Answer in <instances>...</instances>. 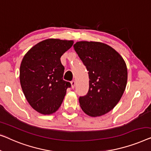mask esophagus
<instances>
[{
	"instance_id": "1",
	"label": "esophagus",
	"mask_w": 151,
	"mask_h": 151,
	"mask_svg": "<svg viewBox=\"0 0 151 151\" xmlns=\"http://www.w3.org/2000/svg\"><path fill=\"white\" fill-rule=\"evenodd\" d=\"M75 84H76V82H75V81H71V86H72V88H75Z\"/></svg>"
}]
</instances>
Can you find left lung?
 I'll list each match as a JSON object with an SVG mask.
<instances>
[{
	"instance_id": "obj_1",
	"label": "left lung",
	"mask_w": 151,
	"mask_h": 151,
	"mask_svg": "<svg viewBox=\"0 0 151 151\" xmlns=\"http://www.w3.org/2000/svg\"><path fill=\"white\" fill-rule=\"evenodd\" d=\"M73 46L90 79L88 94L78 99L81 107L92 117L103 116L114 109L124 92L126 63L116 50L102 42H77Z\"/></svg>"
}]
</instances>
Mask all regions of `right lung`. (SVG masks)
Instances as JSON below:
<instances>
[{"mask_svg": "<svg viewBox=\"0 0 151 151\" xmlns=\"http://www.w3.org/2000/svg\"><path fill=\"white\" fill-rule=\"evenodd\" d=\"M73 40L47 39L33 46L23 57L20 81L25 98L33 109L44 115L57 111L70 88L63 79L60 58L73 45Z\"/></svg>", "mask_w": 151, "mask_h": 151, "instance_id": "add662e5", "label": "right lung"}]
</instances>
